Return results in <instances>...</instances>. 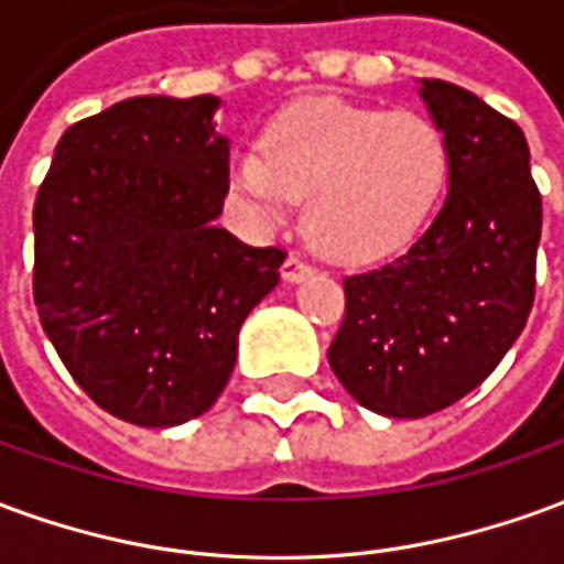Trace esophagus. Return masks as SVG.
Instances as JSON below:
<instances>
[{"label":"esophagus","mask_w":564,"mask_h":564,"mask_svg":"<svg viewBox=\"0 0 564 564\" xmlns=\"http://www.w3.org/2000/svg\"><path fill=\"white\" fill-rule=\"evenodd\" d=\"M311 271H314V269L307 265L305 259L295 257V253H290V257H286V262L281 265V278L286 283H302L305 278H311Z\"/></svg>","instance_id":"esophagus-1"}]
</instances>
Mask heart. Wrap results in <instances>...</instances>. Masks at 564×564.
Segmentation results:
<instances>
[{"label": "heart", "mask_w": 564, "mask_h": 564, "mask_svg": "<svg viewBox=\"0 0 564 564\" xmlns=\"http://www.w3.org/2000/svg\"><path fill=\"white\" fill-rule=\"evenodd\" d=\"M229 181L259 229L305 198V232L319 253L371 262L432 217L447 184V144L416 111L314 96L271 120L262 150H235Z\"/></svg>", "instance_id": "b5f03b06"}]
</instances>
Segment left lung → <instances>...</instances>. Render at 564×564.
<instances>
[{
  "label": "left lung",
  "mask_w": 564,
  "mask_h": 564,
  "mask_svg": "<svg viewBox=\"0 0 564 564\" xmlns=\"http://www.w3.org/2000/svg\"><path fill=\"white\" fill-rule=\"evenodd\" d=\"M447 144V196L404 257L344 281L329 347L356 402L395 420L444 411L484 383L534 302L541 193L522 129L474 93L420 80Z\"/></svg>",
  "instance_id": "1"
}]
</instances>
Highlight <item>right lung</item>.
<instances>
[{
    "label": "right lung",
    "mask_w": 564,
    "mask_h": 564,
    "mask_svg": "<svg viewBox=\"0 0 564 564\" xmlns=\"http://www.w3.org/2000/svg\"><path fill=\"white\" fill-rule=\"evenodd\" d=\"M217 96H135L63 132L44 177L32 293L44 335L102 411L144 429L217 402L283 253L217 226L229 139Z\"/></svg>",
    "instance_id": "right-lung-1"
}]
</instances>
